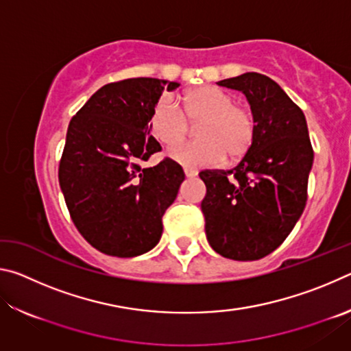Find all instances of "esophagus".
Returning <instances> with one entry per match:
<instances>
[{"label": "esophagus", "mask_w": 351, "mask_h": 351, "mask_svg": "<svg viewBox=\"0 0 351 351\" xmlns=\"http://www.w3.org/2000/svg\"><path fill=\"white\" fill-rule=\"evenodd\" d=\"M184 173H186V176L187 178H193V176H197L198 175V171L197 170H193V169H184Z\"/></svg>", "instance_id": "obj_1"}]
</instances>
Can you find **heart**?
Listing matches in <instances>:
<instances>
[{"label":"heart","mask_w":351,"mask_h":351,"mask_svg":"<svg viewBox=\"0 0 351 351\" xmlns=\"http://www.w3.org/2000/svg\"><path fill=\"white\" fill-rule=\"evenodd\" d=\"M181 106L164 96L153 105L148 127L161 144L173 147L186 137L190 123L202 122L198 141L171 148L170 158L189 167L215 165L228 156L239 161L255 141L257 122L252 111L235 105V99L217 86H199L184 93Z\"/></svg>","instance_id":"b5f03b06"}]
</instances>
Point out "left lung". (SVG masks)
Wrapping results in <instances>:
<instances>
[{
	"label": "left lung",
	"mask_w": 351,
	"mask_h": 351,
	"mask_svg": "<svg viewBox=\"0 0 351 351\" xmlns=\"http://www.w3.org/2000/svg\"><path fill=\"white\" fill-rule=\"evenodd\" d=\"M218 85L245 94L257 133L237 167L199 171L206 235L226 258L258 260L282 245L304 212L314 152L304 112L269 77L246 73Z\"/></svg>",
	"instance_id": "obj_1"
}]
</instances>
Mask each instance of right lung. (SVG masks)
<instances>
[{
	"label": "right lung",
	"instance_id": "right-lung-1",
	"mask_svg": "<svg viewBox=\"0 0 351 351\" xmlns=\"http://www.w3.org/2000/svg\"><path fill=\"white\" fill-rule=\"evenodd\" d=\"M178 86L150 77L112 82L71 119L58 182L77 230L100 252L136 257L161 239L184 171L170 158L142 162L162 150L148 127L153 105Z\"/></svg>",
	"mask_w": 351,
	"mask_h": 351
}]
</instances>
